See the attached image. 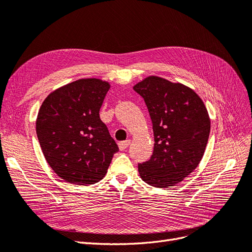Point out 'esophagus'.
<instances>
[{
    "mask_svg": "<svg viewBox=\"0 0 252 252\" xmlns=\"http://www.w3.org/2000/svg\"><path fill=\"white\" fill-rule=\"evenodd\" d=\"M130 142H131V140H130V139L125 140V141H120V142L118 143L119 150H120V151H124V150H126V149L128 147V145H130Z\"/></svg>",
    "mask_w": 252,
    "mask_h": 252,
    "instance_id": "esophagus-1",
    "label": "esophagus"
}]
</instances>
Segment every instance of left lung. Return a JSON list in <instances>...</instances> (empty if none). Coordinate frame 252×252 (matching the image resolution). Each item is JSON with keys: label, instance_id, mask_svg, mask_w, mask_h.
I'll return each instance as SVG.
<instances>
[{"label": "left lung", "instance_id": "1", "mask_svg": "<svg viewBox=\"0 0 252 252\" xmlns=\"http://www.w3.org/2000/svg\"><path fill=\"white\" fill-rule=\"evenodd\" d=\"M148 107L154 133L153 154L138 164L143 182L157 188L181 183L196 169L210 134L203 100L182 83L150 76L134 85Z\"/></svg>", "mask_w": 252, "mask_h": 252}]
</instances>
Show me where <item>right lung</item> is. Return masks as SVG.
<instances>
[{
    "label": "right lung",
    "instance_id": "1",
    "mask_svg": "<svg viewBox=\"0 0 252 252\" xmlns=\"http://www.w3.org/2000/svg\"><path fill=\"white\" fill-rule=\"evenodd\" d=\"M109 90L100 79H80L50 93L40 107L35 130L42 152L67 183L99 182L119 151L99 117Z\"/></svg>",
    "mask_w": 252,
    "mask_h": 252
}]
</instances>
